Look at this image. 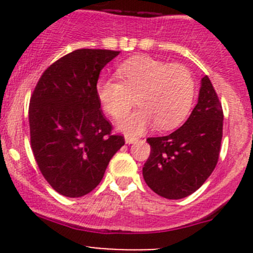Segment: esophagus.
<instances>
[{"label":"esophagus","instance_id":"obj_1","mask_svg":"<svg viewBox=\"0 0 253 253\" xmlns=\"http://www.w3.org/2000/svg\"><path fill=\"white\" fill-rule=\"evenodd\" d=\"M125 141H126L127 144H132V143H136L138 141V138H137V137L129 136V134H126V136H125Z\"/></svg>","mask_w":253,"mask_h":253}]
</instances>
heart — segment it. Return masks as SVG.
Here are the masks:
<instances>
[{
	"mask_svg": "<svg viewBox=\"0 0 253 253\" xmlns=\"http://www.w3.org/2000/svg\"><path fill=\"white\" fill-rule=\"evenodd\" d=\"M116 77L103 79L96 95L103 109L115 120L125 116L133 106V114L122 120L119 128L139 134L153 124L159 131H169L190 114L196 96L192 73L182 65H171L150 56H134L117 67Z\"/></svg>",
	"mask_w": 253,
	"mask_h": 253,
	"instance_id": "obj_1",
	"label": "heart"
}]
</instances>
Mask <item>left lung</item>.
Wrapping results in <instances>:
<instances>
[{
    "label": "left lung",
    "instance_id": "1",
    "mask_svg": "<svg viewBox=\"0 0 253 253\" xmlns=\"http://www.w3.org/2000/svg\"><path fill=\"white\" fill-rule=\"evenodd\" d=\"M223 119L218 95L205 76L198 103L187 121L168 136L147 139L150 154L143 167L145 183L168 200H180L196 192L218 163Z\"/></svg>",
    "mask_w": 253,
    "mask_h": 253
}]
</instances>
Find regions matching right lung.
I'll return each instance as SVG.
<instances>
[{
    "label": "right lung",
    "instance_id": "1",
    "mask_svg": "<svg viewBox=\"0 0 253 253\" xmlns=\"http://www.w3.org/2000/svg\"><path fill=\"white\" fill-rule=\"evenodd\" d=\"M120 51L79 48L46 68L29 104L30 143L45 180L60 195L77 198L100 183L125 144L100 110V71Z\"/></svg>",
    "mask_w": 253,
    "mask_h": 253
}]
</instances>
